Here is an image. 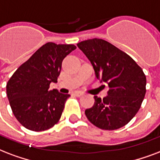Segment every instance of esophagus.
I'll use <instances>...</instances> for the list:
<instances>
[{
    "label": "esophagus",
    "mask_w": 160,
    "mask_h": 160,
    "mask_svg": "<svg viewBox=\"0 0 160 160\" xmlns=\"http://www.w3.org/2000/svg\"><path fill=\"white\" fill-rule=\"evenodd\" d=\"M73 94L74 95H76L77 97H80V96H82V95H84V92L82 91H76V92H74Z\"/></svg>",
    "instance_id": "1"
}]
</instances>
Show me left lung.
<instances>
[{
	"instance_id": "1",
	"label": "left lung",
	"mask_w": 160,
	"mask_h": 160,
	"mask_svg": "<svg viewBox=\"0 0 160 160\" xmlns=\"http://www.w3.org/2000/svg\"><path fill=\"white\" fill-rule=\"evenodd\" d=\"M93 68L100 82L108 85V96H94L93 106L85 110L96 127L114 130L123 127L140 108L146 92V77L133 58L98 38L77 44Z\"/></svg>"
}]
</instances>
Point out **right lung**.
I'll return each mask as SVG.
<instances>
[{
	"label": "right lung",
	"instance_id": "add662e5",
	"mask_svg": "<svg viewBox=\"0 0 160 160\" xmlns=\"http://www.w3.org/2000/svg\"><path fill=\"white\" fill-rule=\"evenodd\" d=\"M71 44L48 42L20 66L7 84V94L15 117L26 128L43 131L60 119L69 94L50 90L57 82L62 62L76 49Z\"/></svg>",
	"mask_w": 160,
	"mask_h": 160
}]
</instances>
